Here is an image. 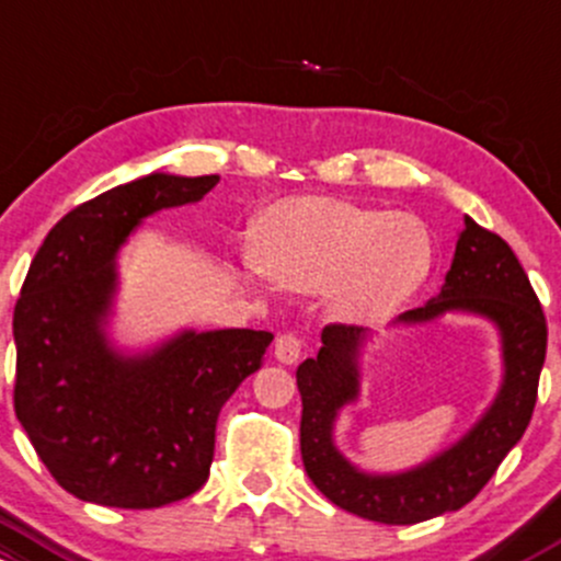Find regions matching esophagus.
Masks as SVG:
<instances>
[{"instance_id": "esophagus-1", "label": "esophagus", "mask_w": 561, "mask_h": 561, "mask_svg": "<svg viewBox=\"0 0 561 561\" xmlns=\"http://www.w3.org/2000/svg\"><path fill=\"white\" fill-rule=\"evenodd\" d=\"M300 351H304V341H300L295 332H285V335L276 337L274 343V356L282 365H295L300 359Z\"/></svg>"}]
</instances>
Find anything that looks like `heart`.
Wrapping results in <instances>:
<instances>
[{"instance_id": "heart-1", "label": "heart", "mask_w": 561, "mask_h": 561, "mask_svg": "<svg viewBox=\"0 0 561 561\" xmlns=\"http://www.w3.org/2000/svg\"><path fill=\"white\" fill-rule=\"evenodd\" d=\"M252 271L287 290L332 287L351 319L389 317L421 290L434 268L428 226L410 213H386L330 196L274 205L257 226Z\"/></svg>"}]
</instances>
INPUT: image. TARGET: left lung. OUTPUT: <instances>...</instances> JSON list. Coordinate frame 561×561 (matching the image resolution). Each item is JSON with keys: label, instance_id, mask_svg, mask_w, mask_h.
<instances>
[{"label": "left lung", "instance_id": "left-lung-1", "mask_svg": "<svg viewBox=\"0 0 561 561\" xmlns=\"http://www.w3.org/2000/svg\"><path fill=\"white\" fill-rule=\"evenodd\" d=\"M447 311L473 313L495 324L503 348V383L469 434L415 469L367 473L348 463L332 439L337 412L359 397L365 330L328 324L319 354L295 373L304 402L300 455L306 473L328 501L362 519L415 525L463 508L530 426L549 341L543 309L514 250L469 215L439 295L421 309L404 311L397 324H426Z\"/></svg>", "mask_w": 561, "mask_h": 561}]
</instances>
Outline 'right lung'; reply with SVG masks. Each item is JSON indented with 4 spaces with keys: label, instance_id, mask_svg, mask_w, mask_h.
Masks as SVG:
<instances>
[{
    "label": "right lung",
    "instance_id": "1",
    "mask_svg": "<svg viewBox=\"0 0 561 561\" xmlns=\"http://www.w3.org/2000/svg\"><path fill=\"white\" fill-rule=\"evenodd\" d=\"M218 175L151 172L53 226L12 313L15 415L79 501L159 508L210 477L220 408L261 370L266 330H183L144 354L108 343L116 252L149 215L191 205Z\"/></svg>",
    "mask_w": 561,
    "mask_h": 561
}]
</instances>
